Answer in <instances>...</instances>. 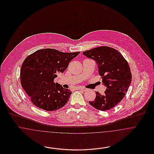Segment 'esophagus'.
<instances>
[{
    "mask_svg": "<svg viewBox=\"0 0 154 154\" xmlns=\"http://www.w3.org/2000/svg\"><path fill=\"white\" fill-rule=\"evenodd\" d=\"M78 89L81 90V91H83V92H85V91H87V89L86 88H82V87H79V88H78Z\"/></svg>",
    "mask_w": 154,
    "mask_h": 154,
    "instance_id": "34e87169",
    "label": "esophagus"
}]
</instances>
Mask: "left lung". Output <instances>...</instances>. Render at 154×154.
I'll return each mask as SVG.
<instances>
[{"instance_id":"left-lung-1","label":"left lung","mask_w":154,"mask_h":154,"mask_svg":"<svg viewBox=\"0 0 154 154\" xmlns=\"http://www.w3.org/2000/svg\"><path fill=\"white\" fill-rule=\"evenodd\" d=\"M82 54L95 60L103 83L107 87L103 95L96 92L95 100L89 102V104L100 111L112 109L123 99L132 81L127 60L117 50L106 46L96 47Z\"/></svg>"}]
</instances>
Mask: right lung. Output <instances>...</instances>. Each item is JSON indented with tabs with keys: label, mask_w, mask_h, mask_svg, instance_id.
Segmentation results:
<instances>
[{
	"label": "right lung",
	"mask_w": 154,
	"mask_h": 154,
	"mask_svg": "<svg viewBox=\"0 0 154 154\" xmlns=\"http://www.w3.org/2000/svg\"><path fill=\"white\" fill-rule=\"evenodd\" d=\"M79 54L45 48L38 50L25 58L20 72L21 84L35 106L51 111L66 104L72 92L54 81Z\"/></svg>",
	"instance_id": "obj_1"
}]
</instances>
